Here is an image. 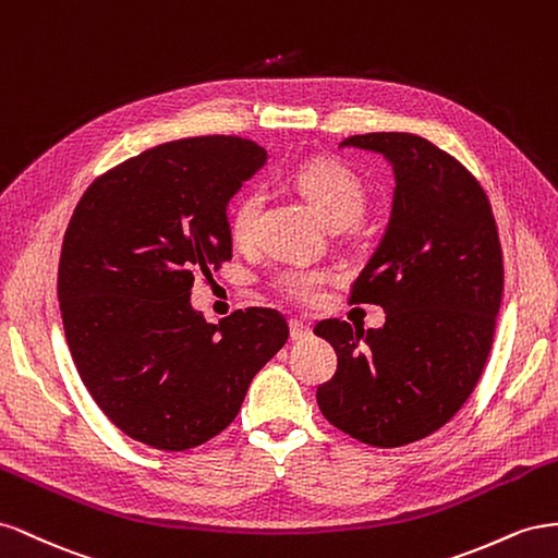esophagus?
Wrapping results in <instances>:
<instances>
[{"mask_svg": "<svg viewBox=\"0 0 558 558\" xmlns=\"http://www.w3.org/2000/svg\"><path fill=\"white\" fill-rule=\"evenodd\" d=\"M290 337L292 341H306L311 337V327L301 320H290Z\"/></svg>", "mask_w": 558, "mask_h": 558, "instance_id": "esophagus-1", "label": "esophagus"}]
</instances>
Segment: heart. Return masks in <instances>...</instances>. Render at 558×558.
<instances>
[{"label":"heart","mask_w":558,"mask_h":558,"mask_svg":"<svg viewBox=\"0 0 558 558\" xmlns=\"http://www.w3.org/2000/svg\"><path fill=\"white\" fill-rule=\"evenodd\" d=\"M292 180L329 227H345L355 221L367 203L362 182L337 161H308L292 172ZM262 208L264 194L259 189H250L235 198L229 213V233L235 243L245 245L252 241ZM327 280L329 270L325 268H282L274 276L276 288L301 304H313Z\"/></svg>","instance_id":"1"}]
</instances>
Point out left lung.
Returning <instances> with one entry per match:
<instances>
[{
	"instance_id": "left-lung-1",
	"label": "left lung",
	"mask_w": 558,
	"mask_h": 558,
	"mask_svg": "<svg viewBox=\"0 0 558 558\" xmlns=\"http://www.w3.org/2000/svg\"><path fill=\"white\" fill-rule=\"evenodd\" d=\"M341 147L384 154L395 170L388 229L350 288V304L380 306L386 325H315L339 360L317 407L353 439L397 449L447 425L480 384L502 301V247L482 184L433 142L367 133Z\"/></svg>"
}]
</instances>
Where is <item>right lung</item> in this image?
I'll return each instance as SVG.
<instances>
[{"mask_svg":"<svg viewBox=\"0 0 558 558\" xmlns=\"http://www.w3.org/2000/svg\"><path fill=\"white\" fill-rule=\"evenodd\" d=\"M264 163L235 135L166 142L100 174L70 219L58 301L72 360L105 416L151 449L219 435L290 337L274 308L213 325L189 301L231 259L227 205Z\"/></svg>","mask_w":558,"mask_h":558,"instance_id":"right-lung-1","label":"right lung"}]
</instances>
